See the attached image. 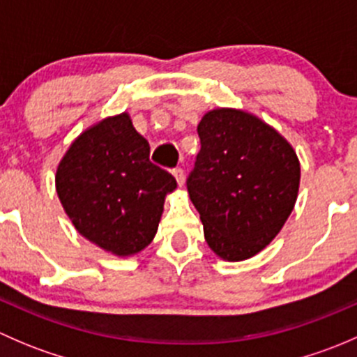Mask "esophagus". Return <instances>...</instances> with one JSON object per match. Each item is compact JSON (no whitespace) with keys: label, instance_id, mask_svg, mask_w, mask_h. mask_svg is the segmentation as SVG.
Returning a JSON list of instances; mask_svg holds the SVG:
<instances>
[{"label":"esophagus","instance_id":"34e87169","mask_svg":"<svg viewBox=\"0 0 357 357\" xmlns=\"http://www.w3.org/2000/svg\"><path fill=\"white\" fill-rule=\"evenodd\" d=\"M172 174H174L176 181H178V185H179V186H183V185H185V171H183L181 167H176V169H172Z\"/></svg>","mask_w":357,"mask_h":357}]
</instances>
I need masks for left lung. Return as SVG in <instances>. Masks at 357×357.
<instances>
[{"label": "left lung", "mask_w": 357, "mask_h": 357, "mask_svg": "<svg viewBox=\"0 0 357 357\" xmlns=\"http://www.w3.org/2000/svg\"><path fill=\"white\" fill-rule=\"evenodd\" d=\"M200 152L186 178L205 242L226 261L269 245L297 200L301 165L290 143L254 115L219 109L204 115Z\"/></svg>", "instance_id": "obj_1"}]
</instances>
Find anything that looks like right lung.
I'll return each mask as SVG.
<instances>
[{
  "instance_id": "right-lung-1",
  "label": "right lung",
  "mask_w": 357,
  "mask_h": 357,
  "mask_svg": "<svg viewBox=\"0 0 357 357\" xmlns=\"http://www.w3.org/2000/svg\"><path fill=\"white\" fill-rule=\"evenodd\" d=\"M56 193L89 242L115 255L143 250L155 236L174 176L150 162V145L128 114L82 132L56 171Z\"/></svg>"
}]
</instances>
